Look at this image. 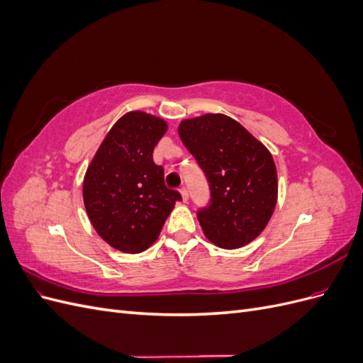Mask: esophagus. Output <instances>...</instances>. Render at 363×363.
I'll list each match as a JSON object with an SVG mask.
<instances>
[{
    "mask_svg": "<svg viewBox=\"0 0 363 363\" xmlns=\"http://www.w3.org/2000/svg\"><path fill=\"white\" fill-rule=\"evenodd\" d=\"M180 194H182V199H183V203H186L189 200V192L186 188H180Z\"/></svg>",
    "mask_w": 363,
    "mask_h": 363,
    "instance_id": "obj_1",
    "label": "esophagus"
}]
</instances>
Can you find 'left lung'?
<instances>
[{"mask_svg": "<svg viewBox=\"0 0 363 363\" xmlns=\"http://www.w3.org/2000/svg\"><path fill=\"white\" fill-rule=\"evenodd\" d=\"M179 136L211 188V204L196 213L203 233L225 250L250 244L267 227L277 204V169L271 152L223 113L182 121Z\"/></svg>", "mask_w": 363, "mask_h": 363, "instance_id": "1", "label": "left lung"}]
</instances>
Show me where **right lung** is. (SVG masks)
Returning a JSON list of instances; mask_svg holds the SVG:
<instances>
[{
    "label": "right lung",
    "instance_id": "1",
    "mask_svg": "<svg viewBox=\"0 0 363 363\" xmlns=\"http://www.w3.org/2000/svg\"><path fill=\"white\" fill-rule=\"evenodd\" d=\"M168 124L140 111L121 116L84 174L83 201L95 232L123 252L145 251L182 195L167 188L152 151Z\"/></svg>",
    "mask_w": 363,
    "mask_h": 363
}]
</instances>
